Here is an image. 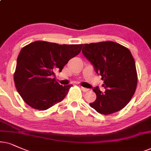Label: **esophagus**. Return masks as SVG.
I'll list each match as a JSON object with an SVG mask.
<instances>
[{
  "label": "esophagus",
  "instance_id": "esophagus-1",
  "mask_svg": "<svg viewBox=\"0 0 151 151\" xmlns=\"http://www.w3.org/2000/svg\"><path fill=\"white\" fill-rule=\"evenodd\" d=\"M81 89L83 91V92H85V93L86 92H89V91H90V89L86 88H84V87H82V86H81Z\"/></svg>",
  "mask_w": 151,
  "mask_h": 151
}]
</instances>
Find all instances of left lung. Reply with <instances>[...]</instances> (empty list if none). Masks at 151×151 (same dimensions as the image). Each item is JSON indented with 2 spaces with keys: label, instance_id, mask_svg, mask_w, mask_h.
Returning a JSON list of instances; mask_svg holds the SVG:
<instances>
[{
  "label": "left lung",
  "instance_id": "8db88e82",
  "mask_svg": "<svg viewBox=\"0 0 151 151\" xmlns=\"http://www.w3.org/2000/svg\"><path fill=\"white\" fill-rule=\"evenodd\" d=\"M82 53L104 81V92L94 88L97 98L90 106L104 115L121 110L132 98L137 85L136 65L130 51L118 43L106 41L85 44Z\"/></svg>",
  "mask_w": 151,
  "mask_h": 151
}]
</instances>
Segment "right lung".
<instances>
[{
	"mask_svg": "<svg viewBox=\"0 0 151 151\" xmlns=\"http://www.w3.org/2000/svg\"><path fill=\"white\" fill-rule=\"evenodd\" d=\"M82 46L35 41L23 47L17 57L14 81L28 105L44 111L63 100L72 85L59 84L55 73L79 54Z\"/></svg>",
	"mask_w": 151,
	"mask_h": 151,
	"instance_id": "1",
	"label": "right lung"
}]
</instances>
